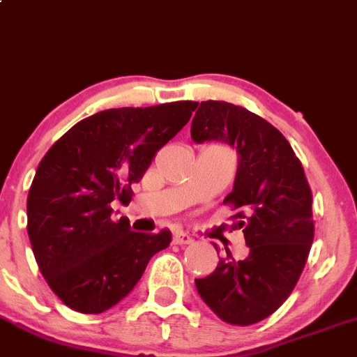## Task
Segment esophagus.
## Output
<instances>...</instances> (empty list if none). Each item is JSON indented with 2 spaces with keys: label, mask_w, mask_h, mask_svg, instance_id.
Masks as SVG:
<instances>
[{
  "label": "esophagus",
  "mask_w": 357,
  "mask_h": 357,
  "mask_svg": "<svg viewBox=\"0 0 357 357\" xmlns=\"http://www.w3.org/2000/svg\"><path fill=\"white\" fill-rule=\"evenodd\" d=\"M192 241H194V239H192L189 234H185L183 231H177L174 234V243L175 244H190Z\"/></svg>",
  "instance_id": "esophagus-1"
}]
</instances>
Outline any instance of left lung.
<instances>
[{
  "label": "left lung",
  "mask_w": 357,
  "mask_h": 357,
  "mask_svg": "<svg viewBox=\"0 0 357 357\" xmlns=\"http://www.w3.org/2000/svg\"><path fill=\"white\" fill-rule=\"evenodd\" d=\"M190 135L195 143L219 139L238 151L234 189L224 204L236 211L231 219L250 248L239 261L227 251L195 287L224 322L251 326L282 307L305 268L314 243L310 185L285 136L246 107L202 101Z\"/></svg>",
  "instance_id": "left-lung-1"
}]
</instances>
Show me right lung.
<instances>
[{
  "label": "right lung",
  "mask_w": 357,
  "mask_h": 357,
  "mask_svg": "<svg viewBox=\"0 0 357 357\" xmlns=\"http://www.w3.org/2000/svg\"><path fill=\"white\" fill-rule=\"evenodd\" d=\"M197 102L118 107L74 125L42 158L26 200L37 265L57 297L81 314H101L133 290L168 229L135 232L113 219L155 153L189 123Z\"/></svg>",
  "instance_id": "add662e5"
}]
</instances>
